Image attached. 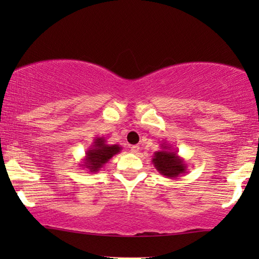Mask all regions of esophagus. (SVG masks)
Here are the masks:
<instances>
[{
	"mask_svg": "<svg viewBox=\"0 0 259 259\" xmlns=\"http://www.w3.org/2000/svg\"><path fill=\"white\" fill-rule=\"evenodd\" d=\"M139 151H140L139 145H133V146H131V152H132V153H138Z\"/></svg>",
	"mask_w": 259,
	"mask_h": 259,
	"instance_id": "34e87169",
	"label": "esophagus"
}]
</instances>
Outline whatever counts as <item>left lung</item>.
<instances>
[{"label":"left lung","instance_id":"1","mask_svg":"<svg viewBox=\"0 0 259 259\" xmlns=\"http://www.w3.org/2000/svg\"><path fill=\"white\" fill-rule=\"evenodd\" d=\"M160 148V151L154 152L152 158L154 167L160 175L169 179H177L186 173V161L178 155V152L173 150L172 146L167 144H161Z\"/></svg>","mask_w":259,"mask_h":259}]
</instances>
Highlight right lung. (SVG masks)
<instances>
[{
	"instance_id": "1",
	"label": "right lung",
	"mask_w": 259,
	"mask_h": 259,
	"mask_svg": "<svg viewBox=\"0 0 259 259\" xmlns=\"http://www.w3.org/2000/svg\"><path fill=\"white\" fill-rule=\"evenodd\" d=\"M121 150L122 147L120 145H108L104 137H95L80 166L86 171L97 173Z\"/></svg>"
}]
</instances>
